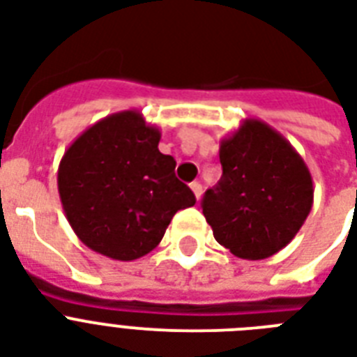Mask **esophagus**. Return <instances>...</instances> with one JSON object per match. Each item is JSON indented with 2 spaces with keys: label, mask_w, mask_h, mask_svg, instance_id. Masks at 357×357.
I'll list each match as a JSON object with an SVG mask.
<instances>
[{
  "label": "esophagus",
  "mask_w": 357,
  "mask_h": 357,
  "mask_svg": "<svg viewBox=\"0 0 357 357\" xmlns=\"http://www.w3.org/2000/svg\"><path fill=\"white\" fill-rule=\"evenodd\" d=\"M190 190L195 192L196 200H200V196H202V185L198 183V181H192V183H190Z\"/></svg>",
  "instance_id": "obj_1"
}]
</instances>
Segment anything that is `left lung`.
Returning a JSON list of instances; mask_svg holds the SVG:
<instances>
[{
  "mask_svg": "<svg viewBox=\"0 0 357 357\" xmlns=\"http://www.w3.org/2000/svg\"><path fill=\"white\" fill-rule=\"evenodd\" d=\"M222 178L202 209L218 244L241 259H266L285 248L310 215L313 179L282 133L246 119L220 140Z\"/></svg>",
  "mask_w": 357,
  "mask_h": 357,
  "instance_id": "obj_1",
  "label": "left lung"
}]
</instances>
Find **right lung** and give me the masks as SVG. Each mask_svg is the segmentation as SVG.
<instances>
[{"label": "right lung", "instance_id": "1", "mask_svg": "<svg viewBox=\"0 0 357 357\" xmlns=\"http://www.w3.org/2000/svg\"><path fill=\"white\" fill-rule=\"evenodd\" d=\"M159 140V128L129 109L92 123L64 151L59 196L85 246L116 261L139 259L161 243L179 209L195 206Z\"/></svg>", "mask_w": 357, "mask_h": 357}]
</instances>
